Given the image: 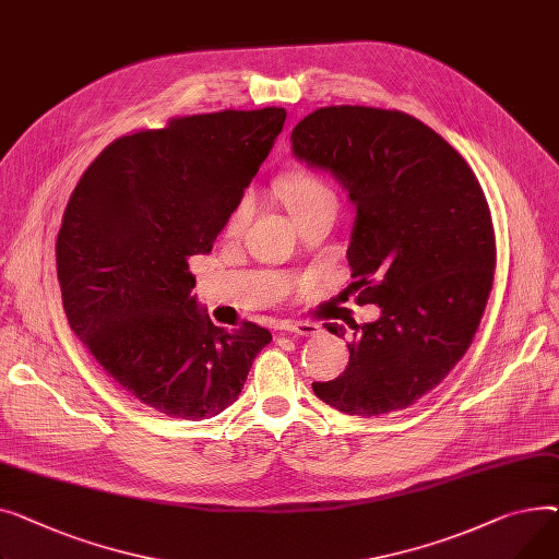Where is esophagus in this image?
Returning a JSON list of instances; mask_svg holds the SVG:
<instances>
[{
	"instance_id": "1",
	"label": "esophagus",
	"mask_w": 559,
	"mask_h": 559,
	"mask_svg": "<svg viewBox=\"0 0 559 559\" xmlns=\"http://www.w3.org/2000/svg\"><path fill=\"white\" fill-rule=\"evenodd\" d=\"M280 330L286 334H295V336H313V334H318L320 326L316 322H282Z\"/></svg>"
}]
</instances>
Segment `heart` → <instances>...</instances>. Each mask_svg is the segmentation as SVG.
<instances>
[{"label": "heart", "instance_id": "heart-1", "mask_svg": "<svg viewBox=\"0 0 559 559\" xmlns=\"http://www.w3.org/2000/svg\"><path fill=\"white\" fill-rule=\"evenodd\" d=\"M282 193H284V201H286L290 214L307 210V207H311L320 201L334 199L332 189L326 187L318 176H313L309 171H295V174H288L286 178H282ZM252 207H254V201H252V195L248 193L239 201L235 212L229 214V221H227V233L229 235L241 233V229L246 227V223L252 216Z\"/></svg>", "mask_w": 559, "mask_h": 559}]
</instances>
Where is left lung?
<instances>
[{
  "label": "left lung",
  "instance_id": "8db88e82",
  "mask_svg": "<svg viewBox=\"0 0 559 559\" xmlns=\"http://www.w3.org/2000/svg\"><path fill=\"white\" fill-rule=\"evenodd\" d=\"M290 148L347 191L349 288L381 309L354 326L345 372L316 381V397L364 417L406 408L455 368L480 324L497 261L485 193L455 148L397 110L320 108L293 128Z\"/></svg>",
  "mask_w": 559,
  "mask_h": 559
}]
</instances>
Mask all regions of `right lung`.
<instances>
[{"label": "right lung", "instance_id": "1", "mask_svg": "<svg viewBox=\"0 0 559 559\" xmlns=\"http://www.w3.org/2000/svg\"><path fill=\"white\" fill-rule=\"evenodd\" d=\"M284 108L223 110L106 146L56 241L62 307L108 377L142 404L207 419L235 404L264 326L227 332L191 298L189 257L207 254L282 133Z\"/></svg>", "mask_w": 559, "mask_h": 559}]
</instances>
